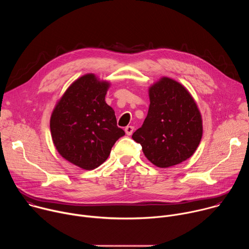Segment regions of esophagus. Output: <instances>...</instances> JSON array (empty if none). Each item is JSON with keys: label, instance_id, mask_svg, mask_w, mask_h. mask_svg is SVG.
Instances as JSON below:
<instances>
[{"label": "esophagus", "instance_id": "esophagus-1", "mask_svg": "<svg viewBox=\"0 0 249 249\" xmlns=\"http://www.w3.org/2000/svg\"><path fill=\"white\" fill-rule=\"evenodd\" d=\"M133 132H134V127H133V126H127V127L125 128V133H126V135L130 136V135L133 134Z\"/></svg>", "mask_w": 249, "mask_h": 249}]
</instances>
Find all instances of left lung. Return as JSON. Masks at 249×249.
I'll list each match as a JSON object with an SVG mask.
<instances>
[{
	"label": "left lung",
	"instance_id": "left-lung-1",
	"mask_svg": "<svg viewBox=\"0 0 249 249\" xmlns=\"http://www.w3.org/2000/svg\"><path fill=\"white\" fill-rule=\"evenodd\" d=\"M148 115L132 136L145 157L165 168L188 160L203 135L202 115L188 89L168 77L149 88Z\"/></svg>",
	"mask_w": 249,
	"mask_h": 249
}]
</instances>
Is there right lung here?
Returning <instances> with one entry per match:
<instances>
[{
  "label": "right lung",
  "instance_id": "1",
  "mask_svg": "<svg viewBox=\"0 0 249 249\" xmlns=\"http://www.w3.org/2000/svg\"><path fill=\"white\" fill-rule=\"evenodd\" d=\"M108 81L86 74L70 85L57 101L50 118L53 144L62 158L83 169L102 164L125 132L105 102Z\"/></svg>",
  "mask_w": 249,
  "mask_h": 249
}]
</instances>
